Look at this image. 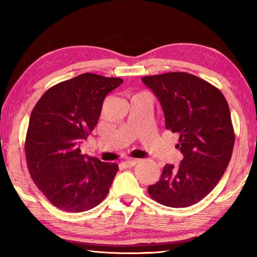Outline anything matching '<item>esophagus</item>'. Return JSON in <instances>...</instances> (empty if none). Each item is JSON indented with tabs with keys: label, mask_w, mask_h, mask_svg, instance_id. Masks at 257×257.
I'll use <instances>...</instances> for the list:
<instances>
[{
	"label": "esophagus",
	"mask_w": 257,
	"mask_h": 257,
	"mask_svg": "<svg viewBox=\"0 0 257 257\" xmlns=\"http://www.w3.org/2000/svg\"><path fill=\"white\" fill-rule=\"evenodd\" d=\"M138 162H139V160H137V159H128L123 162V165L127 168H132V167L137 165Z\"/></svg>",
	"instance_id": "esophagus-1"
}]
</instances>
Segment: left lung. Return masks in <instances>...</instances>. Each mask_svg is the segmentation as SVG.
I'll list each match as a JSON object with an SVG mask.
<instances>
[{
  "mask_svg": "<svg viewBox=\"0 0 257 257\" xmlns=\"http://www.w3.org/2000/svg\"><path fill=\"white\" fill-rule=\"evenodd\" d=\"M141 80L159 100L166 128L179 135L177 148L183 155L178 167L165 166L148 192L170 207L195 204L219 183L232 157L234 132L225 97L187 73L145 76Z\"/></svg>",
  "mask_w": 257,
  "mask_h": 257,
  "instance_id": "1",
  "label": "left lung"
}]
</instances>
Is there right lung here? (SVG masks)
<instances>
[{"instance_id": "right-lung-1", "label": "right lung", "mask_w": 257, "mask_h": 257, "mask_svg": "<svg viewBox=\"0 0 257 257\" xmlns=\"http://www.w3.org/2000/svg\"><path fill=\"white\" fill-rule=\"evenodd\" d=\"M121 78L81 74L48 89L31 113L25 141L33 181L53 205L84 212L106 198L118 166L81 155L79 145L95 128L105 97Z\"/></svg>"}]
</instances>
